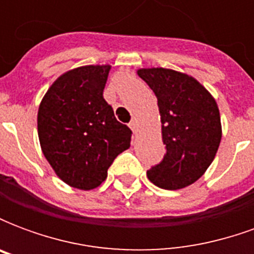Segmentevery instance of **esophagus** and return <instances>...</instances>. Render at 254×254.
Instances as JSON below:
<instances>
[{
    "mask_svg": "<svg viewBox=\"0 0 254 254\" xmlns=\"http://www.w3.org/2000/svg\"><path fill=\"white\" fill-rule=\"evenodd\" d=\"M129 127H130V129L133 130V133H136L137 132V121H130V124H129Z\"/></svg>",
    "mask_w": 254,
    "mask_h": 254,
    "instance_id": "esophagus-1",
    "label": "esophagus"
}]
</instances>
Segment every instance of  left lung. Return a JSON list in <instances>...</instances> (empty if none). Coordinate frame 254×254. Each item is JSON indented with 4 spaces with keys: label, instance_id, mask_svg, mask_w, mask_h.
Returning a JSON list of instances; mask_svg holds the SVG:
<instances>
[{
    "label": "left lung",
    "instance_id": "left-lung-1",
    "mask_svg": "<svg viewBox=\"0 0 254 254\" xmlns=\"http://www.w3.org/2000/svg\"><path fill=\"white\" fill-rule=\"evenodd\" d=\"M158 98L166 154L147 171L156 187L177 190L205 173L218 152L222 125L213 96L189 74L165 67L138 69Z\"/></svg>",
    "mask_w": 254,
    "mask_h": 254
}]
</instances>
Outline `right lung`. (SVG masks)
<instances>
[{
    "mask_svg": "<svg viewBox=\"0 0 254 254\" xmlns=\"http://www.w3.org/2000/svg\"><path fill=\"white\" fill-rule=\"evenodd\" d=\"M110 65L64 73L47 89L38 110L42 152L69 187H99L118 155L130 147L132 130L117 121L103 98Z\"/></svg>",
    "mask_w": 254,
    "mask_h": 254,
    "instance_id": "1",
    "label": "right lung"
}]
</instances>
